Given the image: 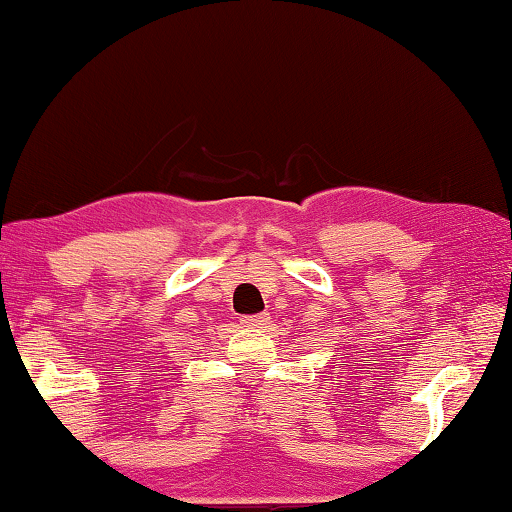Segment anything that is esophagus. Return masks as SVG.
Wrapping results in <instances>:
<instances>
[{"instance_id":"1","label":"esophagus","mask_w":512,"mask_h":512,"mask_svg":"<svg viewBox=\"0 0 512 512\" xmlns=\"http://www.w3.org/2000/svg\"><path fill=\"white\" fill-rule=\"evenodd\" d=\"M240 322H242V327L263 329V327L270 325V316H267V313H256V316H242Z\"/></svg>"}]
</instances>
